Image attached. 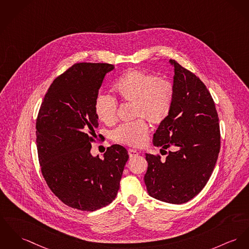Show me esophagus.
<instances>
[{
  "instance_id": "34e87169",
  "label": "esophagus",
  "mask_w": 249,
  "mask_h": 249,
  "mask_svg": "<svg viewBox=\"0 0 249 249\" xmlns=\"http://www.w3.org/2000/svg\"><path fill=\"white\" fill-rule=\"evenodd\" d=\"M128 155H129V158H134L139 155V152L135 149H128Z\"/></svg>"
}]
</instances>
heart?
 <instances>
[{
    "mask_svg": "<svg viewBox=\"0 0 249 249\" xmlns=\"http://www.w3.org/2000/svg\"><path fill=\"white\" fill-rule=\"evenodd\" d=\"M118 98L133 104V117L140 118L131 124H122L112 133L118 142L130 145H142L148 136V124H162L169 116L175 97V89L170 81L158 78L147 71L130 69L123 73L112 86ZM94 111L100 122L109 125L116 121L118 104L107 95H98L94 102Z\"/></svg>",
    "mask_w": 249,
    "mask_h": 249,
    "instance_id": "1",
    "label": "heart"
}]
</instances>
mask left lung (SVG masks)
Here are the masks:
<instances>
[{"mask_svg":"<svg viewBox=\"0 0 249 249\" xmlns=\"http://www.w3.org/2000/svg\"><path fill=\"white\" fill-rule=\"evenodd\" d=\"M169 62L175 71L174 103L154 134L153 143L163 151L174 150L165 160L145 155L148 168L144 183L150 196L182 204L197 196L213 174L220 151V128L215 105L206 86L176 60Z\"/></svg>","mask_w":249,"mask_h":249,"instance_id":"left-lung-1","label":"left lung"}]
</instances>
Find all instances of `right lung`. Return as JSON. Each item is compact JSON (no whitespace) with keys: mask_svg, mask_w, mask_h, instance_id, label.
I'll list each match as a JSON object with an SVG mask.
<instances>
[{"mask_svg":"<svg viewBox=\"0 0 249 249\" xmlns=\"http://www.w3.org/2000/svg\"><path fill=\"white\" fill-rule=\"evenodd\" d=\"M107 63H76L51 84L36 123L42 176L67 206L93 212L110 204L120 189L127 151L114 144L104 160L90 154L98 118L94 102Z\"/></svg>","mask_w":249,"mask_h":249,"instance_id":"right-lung-1","label":"right lung"}]
</instances>
